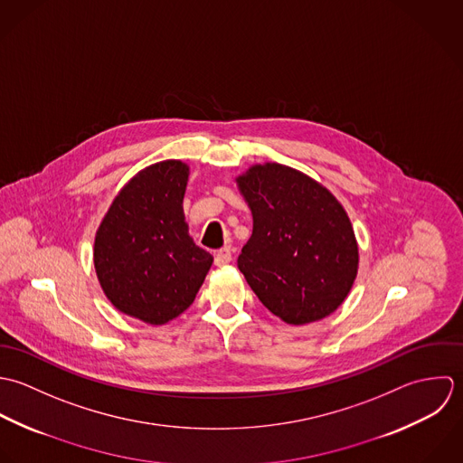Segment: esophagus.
<instances>
[{
  "instance_id": "34e87169",
  "label": "esophagus",
  "mask_w": 463,
  "mask_h": 463,
  "mask_svg": "<svg viewBox=\"0 0 463 463\" xmlns=\"http://www.w3.org/2000/svg\"><path fill=\"white\" fill-rule=\"evenodd\" d=\"M231 261H232V250H231V247H225V249L218 250L216 256H214V265H216V267H225V265H229Z\"/></svg>"
}]
</instances>
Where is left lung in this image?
Masks as SVG:
<instances>
[{"label": "left lung", "instance_id": "1", "mask_svg": "<svg viewBox=\"0 0 463 463\" xmlns=\"http://www.w3.org/2000/svg\"><path fill=\"white\" fill-rule=\"evenodd\" d=\"M254 229L238 269L286 324L331 315L358 274V243L340 202L307 175L267 163L238 177Z\"/></svg>", "mask_w": 463, "mask_h": 463}]
</instances>
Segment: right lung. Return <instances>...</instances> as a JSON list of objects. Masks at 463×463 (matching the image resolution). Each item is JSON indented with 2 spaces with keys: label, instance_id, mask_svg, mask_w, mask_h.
Wrapping results in <instances>:
<instances>
[{
  "label": "right lung",
  "instance_id": "add662e5",
  "mask_svg": "<svg viewBox=\"0 0 463 463\" xmlns=\"http://www.w3.org/2000/svg\"><path fill=\"white\" fill-rule=\"evenodd\" d=\"M187 175L181 161L139 172L118 193L94 240V269L107 298L152 326L185 311L213 265L187 234Z\"/></svg>",
  "mask_w": 463,
  "mask_h": 463
}]
</instances>
